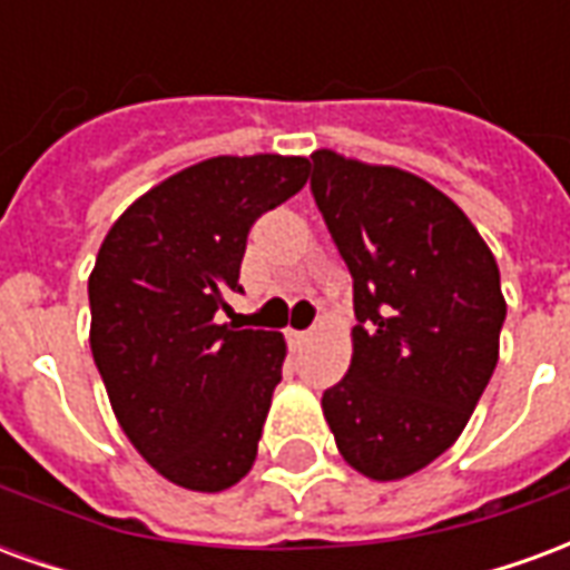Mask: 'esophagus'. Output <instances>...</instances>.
Instances as JSON below:
<instances>
[{"mask_svg":"<svg viewBox=\"0 0 570 570\" xmlns=\"http://www.w3.org/2000/svg\"><path fill=\"white\" fill-rule=\"evenodd\" d=\"M308 338H311V333H296V330L289 333V342H293V345H305Z\"/></svg>","mask_w":570,"mask_h":570,"instance_id":"34e87169","label":"esophagus"}]
</instances>
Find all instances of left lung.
I'll list each match as a JSON object with an SVG mask.
<instances>
[{
	"label": "left lung",
	"instance_id": "obj_1",
	"mask_svg": "<svg viewBox=\"0 0 570 570\" xmlns=\"http://www.w3.org/2000/svg\"><path fill=\"white\" fill-rule=\"evenodd\" d=\"M311 191L354 277L347 375L323 415L347 464L375 482L452 449L498 366L501 272L466 213L428 179L311 155Z\"/></svg>",
	"mask_w": 570,
	"mask_h": 570
}]
</instances>
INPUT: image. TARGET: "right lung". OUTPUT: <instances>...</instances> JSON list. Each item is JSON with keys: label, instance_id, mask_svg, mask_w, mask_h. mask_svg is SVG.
Instances as JSON below:
<instances>
[{"label": "right lung", "instance_id": "add662e5", "mask_svg": "<svg viewBox=\"0 0 570 570\" xmlns=\"http://www.w3.org/2000/svg\"><path fill=\"white\" fill-rule=\"evenodd\" d=\"M308 170L298 155L207 158L140 195L100 244L94 363L134 449L179 489H232L256 461L286 342L216 314L240 293L253 223Z\"/></svg>", "mask_w": 570, "mask_h": 570}]
</instances>
